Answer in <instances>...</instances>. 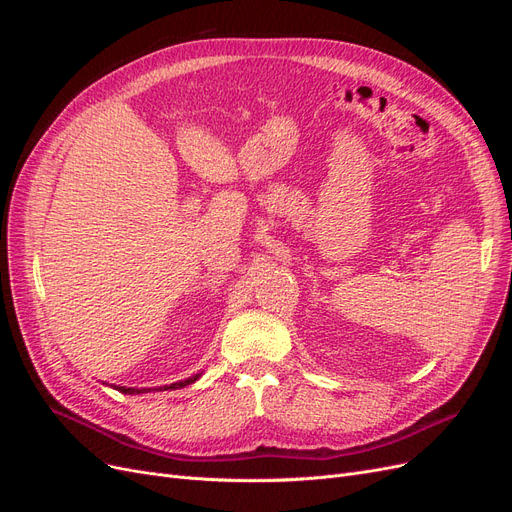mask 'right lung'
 I'll use <instances>...</instances> for the list:
<instances>
[{
	"instance_id": "obj_1",
	"label": "right lung",
	"mask_w": 512,
	"mask_h": 512,
	"mask_svg": "<svg viewBox=\"0 0 512 512\" xmlns=\"http://www.w3.org/2000/svg\"><path fill=\"white\" fill-rule=\"evenodd\" d=\"M200 378V374L192 376V378H185V380H179V382H173V384H166V386H158V389H136V386H113V389L126 393V395H138V393H151V391H175V389H183V386H188L192 382H196ZM106 384V382H104Z\"/></svg>"
}]
</instances>
